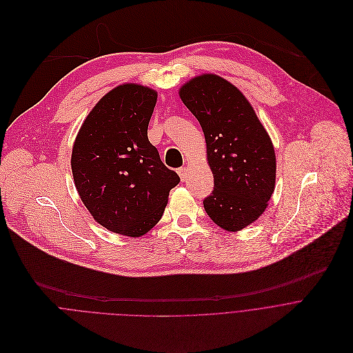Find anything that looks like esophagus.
<instances>
[{
	"label": "esophagus",
	"instance_id": "1",
	"mask_svg": "<svg viewBox=\"0 0 353 353\" xmlns=\"http://www.w3.org/2000/svg\"><path fill=\"white\" fill-rule=\"evenodd\" d=\"M178 175L181 176V181H182V182H185V181H186V178H188V168H186V167H181V168H178Z\"/></svg>",
	"mask_w": 353,
	"mask_h": 353
}]
</instances>
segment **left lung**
Wrapping results in <instances>:
<instances>
[{
  "label": "left lung",
  "instance_id": "1",
  "mask_svg": "<svg viewBox=\"0 0 353 353\" xmlns=\"http://www.w3.org/2000/svg\"><path fill=\"white\" fill-rule=\"evenodd\" d=\"M179 96L203 129L214 176L205 213L223 230L239 231L263 214L274 192L271 139L246 97L217 75L193 78Z\"/></svg>",
  "mask_w": 353,
  "mask_h": 353
}]
</instances>
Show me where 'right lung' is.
<instances>
[{
  "instance_id": "obj_1",
  "label": "right lung",
  "mask_w": 353,
  "mask_h": 353,
  "mask_svg": "<svg viewBox=\"0 0 353 353\" xmlns=\"http://www.w3.org/2000/svg\"><path fill=\"white\" fill-rule=\"evenodd\" d=\"M156 101L154 90L134 83L108 92L82 123L70 159L75 186L93 219L132 238L160 221L170 190L181 181L149 142Z\"/></svg>"
}]
</instances>
